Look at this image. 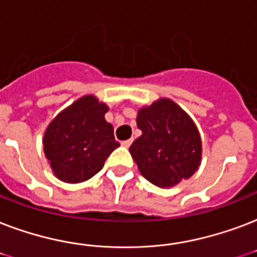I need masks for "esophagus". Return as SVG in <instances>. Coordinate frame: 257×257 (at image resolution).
I'll return each mask as SVG.
<instances>
[{"label":"esophagus","mask_w":257,"mask_h":257,"mask_svg":"<svg viewBox=\"0 0 257 257\" xmlns=\"http://www.w3.org/2000/svg\"><path fill=\"white\" fill-rule=\"evenodd\" d=\"M131 144H132V140H131V139H129V140H124V142H121V146L125 147V148H128Z\"/></svg>","instance_id":"1"}]
</instances>
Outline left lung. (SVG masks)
<instances>
[{"label": "left lung", "mask_w": 257, "mask_h": 257, "mask_svg": "<svg viewBox=\"0 0 257 257\" xmlns=\"http://www.w3.org/2000/svg\"><path fill=\"white\" fill-rule=\"evenodd\" d=\"M142 136L129 147L139 171L152 185L168 189L197 171L202 140L187 113L170 98H159L137 111Z\"/></svg>", "instance_id": "8db88e82"}]
</instances>
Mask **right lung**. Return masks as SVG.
<instances>
[{
  "label": "right lung",
  "instance_id": "1",
  "mask_svg": "<svg viewBox=\"0 0 257 257\" xmlns=\"http://www.w3.org/2000/svg\"><path fill=\"white\" fill-rule=\"evenodd\" d=\"M109 107L95 95H83L60 111L47 126L43 148L54 175L66 183H81L102 170L120 147L105 120Z\"/></svg>",
  "mask_w": 257,
  "mask_h": 257
}]
</instances>
